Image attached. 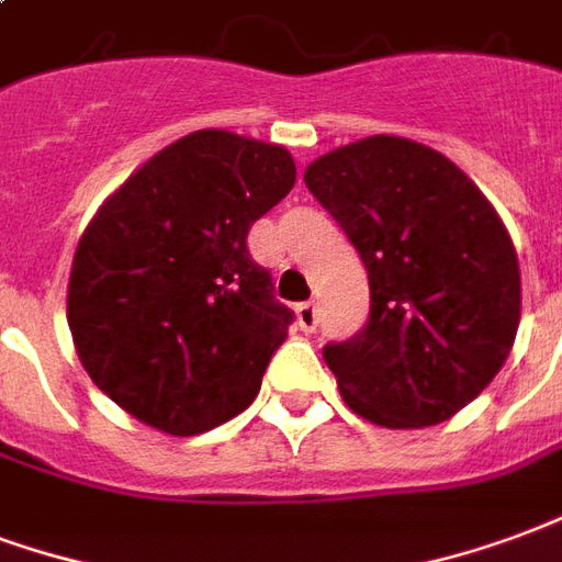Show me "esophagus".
Here are the masks:
<instances>
[{"instance_id":"34e87169","label":"esophagus","mask_w":562,"mask_h":562,"mask_svg":"<svg viewBox=\"0 0 562 562\" xmlns=\"http://www.w3.org/2000/svg\"><path fill=\"white\" fill-rule=\"evenodd\" d=\"M296 323L302 331H314L317 329V323H321V314H317V308H314L311 302H305V305H299L296 308Z\"/></svg>"}]
</instances>
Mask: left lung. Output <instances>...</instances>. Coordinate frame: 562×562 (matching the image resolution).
I'll list each match as a JSON object with an SVG mask.
<instances>
[{"label": "left lung", "mask_w": 562, "mask_h": 562, "mask_svg": "<svg viewBox=\"0 0 562 562\" xmlns=\"http://www.w3.org/2000/svg\"><path fill=\"white\" fill-rule=\"evenodd\" d=\"M305 186L362 257L371 317L329 344L341 398L383 428H425L497 376L521 321V269L497 209L425 143L374 134L326 151Z\"/></svg>", "instance_id": "8db88e82"}]
</instances>
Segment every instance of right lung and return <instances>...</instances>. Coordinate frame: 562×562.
<instances>
[{
	"label": "right lung",
	"instance_id": "right-lung-1",
	"mask_svg": "<svg viewBox=\"0 0 562 562\" xmlns=\"http://www.w3.org/2000/svg\"><path fill=\"white\" fill-rule=\"evenodd\" d=\"M293 182L284 146L191 131L137 167L86 224L68 329L86 374L134 419L194 437L257 398L293 311L276 302L245 239Z\"/></svg>",
	"mask_w": 562,
	"mask_h": 562
}]
</instances>
